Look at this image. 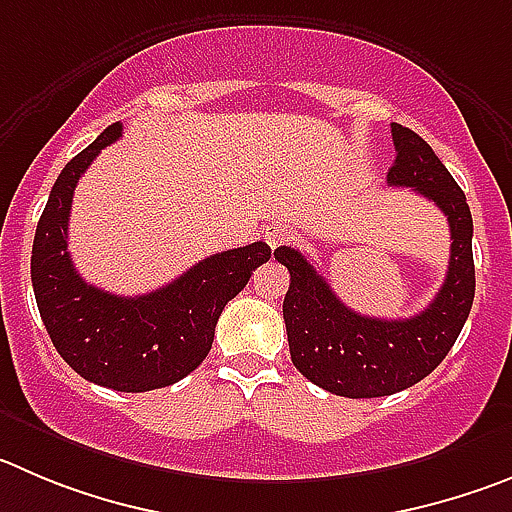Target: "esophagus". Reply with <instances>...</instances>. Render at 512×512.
<instances>
[{"label":"esophagus","instance_id":"esophagus-1","mask_svg":"<svg viewBox=\"0 0 512 512\" xmlns=\"http://www.w3.org/2000/svg\"><path fill=\"white\" fill-rule=\"evenodd\" d=\"M290 237V232L285 227H280V224H272V227L265 229V242L270 250H278L280 245H285Z\"/></svg>","mask_w":512,"mask_h":512}]
</instances>
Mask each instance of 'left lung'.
Returning <instances> with one entry per match:
<instances>
[{
  "mask_svg": "<svg viewBox=\"0 0 512 512\" xmlns=\"http://www.w3.org/2000/svg\"><path fill=\"white\" fill-rule=\"evenodd\" d=\"M394 166L389 186H409L437 204L450 222V267L442 288L422 313L399 321L369 318L338 300L308 257L278 247L275 260L290 270L283 300L290 358L315 386L348 399H374L404 391L432 374L455 346L472 298V214L465 191L422 136L391 123Z\"/></svg>",
  "mask_w": 512,
  "mask_h": 512,
  "instance_id": "left-lung-1",
  "label": "left lung"
}]
</instances>
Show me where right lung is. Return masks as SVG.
Instances as JSON below:
<instances>
[{"label": "right lung", "instance_id": "obj_1", "mask_svg": "<svg viewBox=\"0 0 512 512\" xmlns=\"http://www.w3.org/2000/svg\"><path fill=\"white\" fill-rule=\"evenodd\" d=\"M116 138L121 123L105 128L57 176L37 222L32 288L65 364L105 389L138 394L176 384L202 364L224 305L270 260V247L252 242L209 255L174 283L136 298L85 283L68 252L70 207L83 171Z\"/></svg>", "mask_w": 512, "mask_h": 512}]
</instances>
